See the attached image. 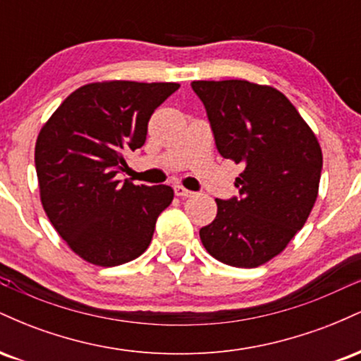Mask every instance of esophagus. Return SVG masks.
Here are the masks:
<instances>
[{"instance_id": "34e87169", "label": "esophagus", "mask_w": 361, "mask_h": 361, "mask_svg": "<svg viewBox=\"0 0 361 361\" xmlns=\"http://www.w3.org/2000/svg\"><path fill=\"white\" fill-rule=\"evenodd\" d=\"M175 195L176 197H192L193 192H190L188 188H185L181 185H175Z\"/></svg>"}]
</instances>
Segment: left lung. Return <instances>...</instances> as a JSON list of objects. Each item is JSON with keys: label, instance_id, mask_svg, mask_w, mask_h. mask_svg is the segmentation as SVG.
I'll use <instances>...</instances> for the list:
<instances>
[{"label": "left lung", "instance_id": "obj_1", "mask_svg": "<svg viewBox=\"0 0 361 361\" xmlns=\"http://www.w3.org/2000/svg\"><path fill=\"white\" fill-rule=\"evenodd\" d=\"M215 146L243 164L239 197L217 202L200 229L205 250L222 263L256 268L287 247L316 204L322 151L316 134L279 90L246 80L193 81Z\"/></svg>", "mask_w": 361, "mask_h": 361}]
</instances>
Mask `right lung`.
<instances>
[{
    "label": "right lung",
    "mask_w": 361,
    "mask_h": 361,
    "mask_svg": "<svg viewBox=\"0 0 361 361\" xmlns=\"http://www.w3.org/2000/svg\"><path fill=\"white\" fill-rule=\"evenodd\" d=\"M178 82L98 81L73 91L40 128L35 169L54 229L80 258L117 267L151 244L168 185L117 180L128 151L142 147L147 122Z\"/></svg>",
    "instance_id": "obj_1"
}]
</instances>
